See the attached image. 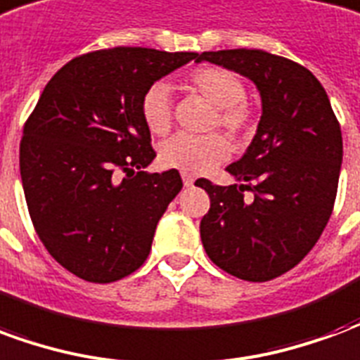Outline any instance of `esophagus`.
I'll return each instance as SVG.
<instances>
[{
  "mask_svg": "<svg viewBox=\"0 0 360 360\" xmlns=\"http://www.w3.org/2000/svg\"><path fill=\"white\" fill-rule=\"evenodd\" d=\"M183 183H185V187H191V185L195 183V177L188 175V173H183Z\"/></svg>",
  "mask_w": 360,
  "mask_h": 360,
  "instance_id": "obj_1",
  "label": "esophagus"
}]
</instances>
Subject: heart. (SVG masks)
<instances>
[{
	"instance_id": "b5f03b06",
	"label": "heart",
	"mask_w": 360,
	"mask_h": 360,
	"mask_svg": "<svg viewBox=\"0 0 360 360\" xmlns=\"http://www.w3.org/2000/svg\"><path fill=\"white\" fill-rule=\"evenodd\" d=\"M191 89L216 105L214 125L227 133L241 134L249 129L252 111L245 102V84L231 71L221 67H200L188 77ZM141 115L152 134H165L172 127V90L165 82H154L141 98ZM229 142L221 134H173L160 144L158 160L167 169L200 175L221 164L229 156Z\"/></svg>"
}]
</instances>
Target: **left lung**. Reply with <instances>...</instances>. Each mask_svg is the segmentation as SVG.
<instances>
[{"mask_svg": "<svg viewBox=\"0 0 360 360\" xmlns=\"http://www.w3.org/2000/svg\"><path fill=\"white\" fill-rule=\"evenodd\" d=\"M196 61L247 77L262 98L255 139L226 167L239 185H195L210 196L200 239L212 262L235 278L268 281L309 255L332 216L343 160L340 123L324 86L291 59L241 48L204 51Z\"/></svg>", "mask_w": 360, "mask_h": 360, "instance_id": "1", "label": "left lung"}]
</instances>
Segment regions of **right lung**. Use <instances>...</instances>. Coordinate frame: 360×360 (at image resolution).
I'll return each mask as SVG.
<instances>
[{
    "label": "right lung",
    "instance_id": "add662e5",
    "mask_svg": "<svg viewBox=\"0 0 360 360\" xmlns=\"http://www.w3.org/2000/svg\"><path fill=\"white\" fill-rule=\"evenodd\" d=\"M196 58L150 48L84 53L51 77L27 119L19 162L28 214L48 252L81 279L117 281L148 257L183 181L177 169L142 172L156 152L141 98Z\"/></svg>",
    "mask_w": 360,
    "mask_h": 360
}]
</instances>
